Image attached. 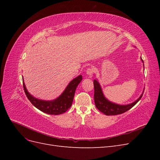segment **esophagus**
<instances>
[{"mask_svg":"<svg viewBox=\"0 0 160 160\" xmlns=\"http://www.w3.org/2000/svg\"><path fill=\"white\" fill-rule=\"evenodd\" d=\"M93 69L92 68H88V69L86 70V73L88 75L91 77L92 74H93Z\"/></svg>","mask_w":160,"mask_h":160,"instance_id":"1","label":"esophagus"}]
</instances>
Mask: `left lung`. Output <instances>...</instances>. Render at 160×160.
<instances>
[{
	"label": "left lung",
	"instance_id": "1",
	"mask_svg": "<svg viewBox=\"0 0 160 160\" xmlns=\"http://www.w3.org/2000/svg\"><path fill=\"white\" fill-rule=\"evenodd\" d=\"M141 60L143 64V61L141 57ZM94 101L96 108H98L101 113H104L106 115H115L122 114L123 113L126 112L127 111L132 108L133 106L136 104L138 101L142 98L144 90L143 93L139 96V98L133 101V103L127 104V105H119L113 102H111L105 98L103 92L102 91L101 85L99 84L98 79H94Z\"/></svg>",
	"mask_w": 160,
	"mask_h": 160
}]
</instances>
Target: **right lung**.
I'll return each mask as SVG.
<instances>
[{
    "instance_id": "1",
    "label": "right lung",
    "mask_w": 160,
    "mask_h": 160,
    "mask_svg": "<svg viewBox=\"0 0 160 160\" xmlns=\"http://www.w3.org/2000/svg\"><path fill=\"white\" fill-rule=\"evenodd\" d=\"M81 80L82 75H80L77 76L69 82L65 89L57 98L49 101L42 100L35 98L28 93L23 79L22 82L24 90H25L27 98L36 108L47 114L59 115L66 112L71 108L77 87L80 83Z\"/></svg>"
}]
</instances>
